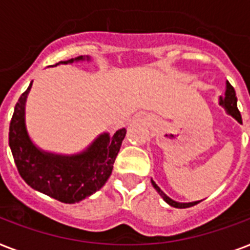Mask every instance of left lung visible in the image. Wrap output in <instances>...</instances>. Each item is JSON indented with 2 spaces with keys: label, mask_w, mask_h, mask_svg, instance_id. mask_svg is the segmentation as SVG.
<instances>
[{
  "label": "left lung",
  "mask_w": 250,
  "mask_h": 250,
  "mask_svg": "<svg viewBox=\"0 0 250 250\" xmlns=\"http://www.w3.org/2000/svg\"><path fill=\"white\" fill-rule=\"evenodd\" d=\"M221 105L225 107L226 110H227V113L229 114V115H232L235 119H236L239 123H243V119H241V114L240 111H239V109H237V97H236V92H235V89H233V86L231 85V84L227 82V89H226V94L223 96V97H221ZM152 184L153 187L156 188V190L158 192V193L162 196V198H164L165 201L168 204V205L174 206V208H179V209H184V208H190V206L196 205V204H198V202H189V204H180V202H176L174 201V200H171L170 197H167L166 194L161 190V188L158 186H157L156 183L153 182L152 179Z\"/></svg>",
  "instance_id": "8db88e82"
}]
</instances>
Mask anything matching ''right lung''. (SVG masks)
Segmentation results:
<instances>
[{"instance_id": "right-lung-1", "label": "right lung", "mask_w": 250, "mask_h": 250, "mask_svg": "<svg viewBox=\"0 0 250 250\" xmlns=\"http://www.w3.org/2000/svg\"><path fill=\"white\" fill-rule=\"evenodd\" d=\"M75 60L61 61L71 63ZM86 60H89L86 57ZM57 64V63H56ZM31 85L18 100L9 127V145L18 172L29 187L64 204L84 200L98 190L113 171V165L125 136V128L113 136L104 133L78 156L64 157L44 153L32 144L24 125V104Z\"/></svg>"}]
</instances>
